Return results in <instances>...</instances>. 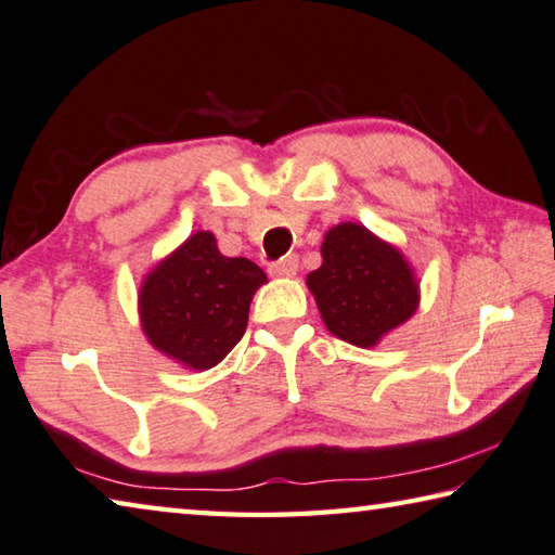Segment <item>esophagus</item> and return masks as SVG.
<instances>
[{
    "mask_svg": "<svg viewBox=\"0 0 555 555\" xmlns=\"http://www.w3.org/2000/svg\"><path fill=\"white\" fill-rule=\"evenodd\" d=\"M298 271V257L296 255H286L281 257L279 261H271L269 264V274L274 276H296Z\"/></svg>",
    "mask_w": 555,
    "mask_h": 555,
    "instance_id": "esophagus-1",
    "label": "esophagus"
}]
</instances>
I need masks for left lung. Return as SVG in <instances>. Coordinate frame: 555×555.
I'll return each mask as SVG.
<instances>
[{
    "label": "left lung",
    "mask_w": 555,
    "mask_h": 555,
    "mask_svg": "<svg viewBox=\"0 0 555 555\" xmlns=\"http://www.w3.org/2000/svg\"><path fill=\"white\" fill-rule=\"evenodd\" d=\"M308 288L332 335L357 347H374L420 300L400 251L357 223H341L325 235L322 267L308 274Z\"/></svg>",
    "instance_id": "1"
}]
</instances>
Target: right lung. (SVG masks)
Here are the masks:
<instances>
[{
  "label": "right lung",
  "mask_w": 555,
  "mask_h": 555,
  "mask_svg": "<svg viewBox=\"0 0 555 555\" xmlns=\"http://www.w3.org/2000/svg\"><path fill=\"white\" fill-rule=\"evenodd\" d=\"M267 274L245 257L220 255L210 233L191 235L140 288L147 339L189 369H210L243 339L255 291Z\"/></svg>",
  "instance_id": "1"
}]
</instances>
